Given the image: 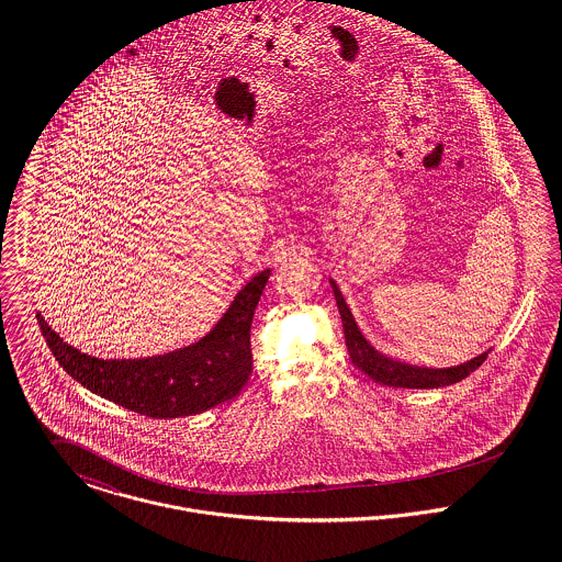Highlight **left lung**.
Wrapping results in <instances>:
<instances>
[{"mask_svg":"<svg viewBox=\"0 0 562 562\" xmlns=\"http://www.w3.org/2000/svg\"><path fill=\"white\" fill-rule=\"evenodd\" d=\"M328 283L333 288L335 303H337L341 324H344L348 355H350L355 368H359L374 383H381L387 387H406V390H437V387L454 385V383L463 381L465 376H470L476 368H481L482 361L491 352V348H488L479 357H474L461 366H452V368H424V366H411V363H404L398 359H392V357L383 355L381 350H376L366 339V335L357 326V321L352 318V312L346 305L337 283L333 279H328Z\"/></svg>","mask_w":562,"mask_h":562,"instance_id":"1","label":"left lung"}]
</instances>
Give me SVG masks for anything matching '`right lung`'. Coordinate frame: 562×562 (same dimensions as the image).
<instances>
[{"label":"right lung","mask_w":562,"mask_h":562,"mask_svg":"<svg viewBox=\"0 0 562 562\" xmlns=\"http://www.w3.org/2000/svg\"><path fill=\"white\" fill-rule=\"evenodd\" d=\"M270 268L257 272L199 341L143 359H99L67 344L36 314L56 361L88 392L134 413L170 419L232 401L252 370L250 322Z\"/></svg>","instance_id":"obj_1"}]
</instances>
